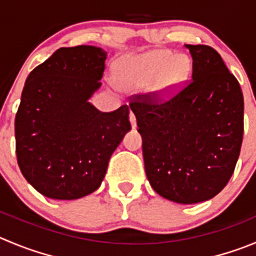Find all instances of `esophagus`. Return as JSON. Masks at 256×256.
<instances>
[{
    "mask_svg": "<svg viewBox=\"0 0 256 256\" xmlns=\"http://www.w3.org/2000/svg\"><path fill=\"white\" fill-rule=\"evenodd\" d=\"M130 124H132V128L134 130L136 126H137V119H136V116L133 114V112H130Z\"/></svg>",
    "mask_w": 256,
    "mask_h": 256,
    "instance_id": "esophagus-1",
    "label": "esophagus"
}]
</instances>
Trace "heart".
Listing matches in <instances>:
<instances>
[{"label":"heart","mask_w":256,"mask_h":256,"mask_svg":"<svg viewBox=\"0 0 256 256\" xmlns=\"http://www.w3.org/2000/svg\"><path fill=\"white\" fill-rule=\"evenodd\" d=\"M190 65L184 56H174L171 51L154 50L133 62L130 72V84L146 86L160 96H170L180 86L188 74Z\"/></svg>","instance_id":"heart-1"}]
</instances>
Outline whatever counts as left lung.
I'll use <instances>...</instances> for the list:
<instances>
[{
  "label": "left lung",
  "instance_id": "obj_1",
  "mask_svg": "<svg viewBox=\"0 0 256 256\" xmlns=\"http://www.w3.org/2000/svg\"><path fill=\"white\" fill-rule=\"evenodd\" d=\"M184 48L192 58L186 86L164 102L150 93L138 96L130 106L142 136L150 186L187 205L212 198L232 176L244 134V98L215 48Z\"/></svg>",
  "mask_w": 256,
  "mask_h": 256
}]
</instances>
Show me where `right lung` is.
<instances>
[{"mask_svg": "<svg viewBox=\"0 0 256 256\" xmlns=\"http://www.w3.org/2000/svg\"><path fill=\"white\" fill-rule=\"evenodd\" d=\"M106 51L62 48L28 74L14 118L17 163L28 184L54 200L99 188L112 153L130 130V106L98 110Z\"/></svg>", "mask_w": 256, "mask_h": 256, "instance_id": "right-lung-1", "label": "right lung"}]
</instances>
